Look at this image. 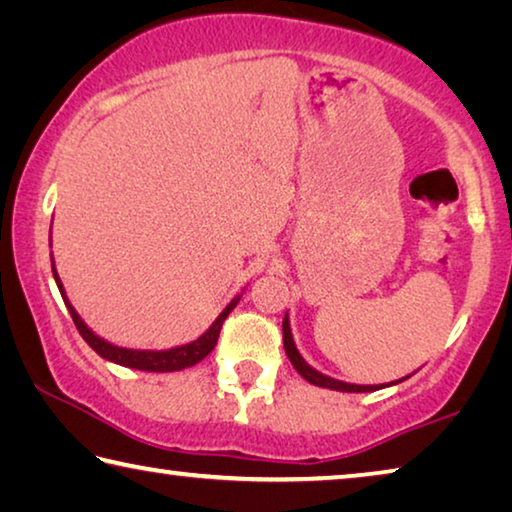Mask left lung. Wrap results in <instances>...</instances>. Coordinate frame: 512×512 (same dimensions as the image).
Listing matches in <instances>:
<instances>
[{
  "instance_id": "left-lung-1",
  "label": "left lung",
  "mask_w": 512,
  "mask_h": 512,
  "mask_svg": "<svg viewBox=\"0 0 512 512\" xmlns=\"http://www.w3.org/2000/svg\"><path fill=\"white\" fill-rule=\"evenodd\" d=\"M282 336H284V352H287L289 361L293 363V368L298 370L300 377H305L309 384L320 386V388H329V391H341V393H372L384 388V384L379 386H359V384H348V381H339L334 377H327L323 372H318L316 368H311L309 363L302 359V354L298 352L296 343H293V334H291V325H289V314L282 320ZM406 379V377H404ZM400 379V381H404ZM400 381H393V384H400Z\"/></svg>"
}]
</instances>
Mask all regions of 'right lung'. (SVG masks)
Here are the masks:
<instances>
[{"instance_id": "add662e5", "label": "right lung", "mask_w": 512, "mask_h": 512, "mask_svg": "<svg viewBox=\"0 0 512 512\" xmlns=\"http://www.w3.org/2000/svg\"><path fill=\"white\" fill-rule=\"evenodd\" d=\"M49 246H51V235H49ZM51 273H54V280L58 284L60 296H63L65 307L69 311V316H72L76 329H79V334L83 336V341L88 343L90 348L103 359H108L112 363H119V366L133 368V370H146V372H176V370H185L189 366H196L198 361H203L207 354L214 350L216 341H219V332H221L223 320L228 318L230 311L235 309L237 302L241 300V296L232 298L230 305L221 311L219 318H216L214 323L210 325V329L203 332L192 343L178 345V348H169V350H133V348H121V345H115V343H110L106 339H101L99 334H94L92 329L83 323V318L76 314V309L72 307V302H69V298H67L63 282H60L56 264H54V255H51Z\"/></svg>"}]
</instances>
